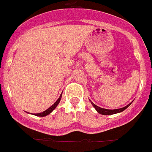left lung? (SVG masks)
<instances>
[{
  "label": "left lung",
  "instance_id": "1",
  "mask_svg": "<svg viewBox=\"0 0 152 152\" xmlns=\"http://www.w3.org/2000/svg\"><path fill=\"white\" fill-rule=\"evenodd\" d=\"M91 105L94 106V108L96 109V110L97 111L98 113L99 114H102V115H113V114H116V113H121L123 111L126 110V108L130 106L131 102L130 104H128L127 106H124L123 108H120V109H116V110H107V109H103V108H101V107H99L98 106L95 105L93 102H91Z\"/></svg>",
  "mask_w": 152,
  "mask_h": 152
}]
</instances>
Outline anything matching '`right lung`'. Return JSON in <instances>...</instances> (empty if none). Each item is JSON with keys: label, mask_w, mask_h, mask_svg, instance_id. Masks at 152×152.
Returning <instances> with one entry per match:
<instances>
[{"label": "right lung", "mask_w": 152, "mask_h": 152, "mask_svg": "<svg viewBox=\"0 0 152 152\" xmlns=\"http://www.w3.org/2000/svg\"><path fill=\"white\" fill-rule=\"evenodd\" d=\"M61 97H62V94H61V96H60V97H59L58 99L56 100L54 103L53 104L52 106L49 108V109H47L46 110L43 111L42 113H34L33 115H35V116H47V115H49L50 113H52L53 111L55 110V109H56V107L57 106V105L59 104V102H61Z\"/></svg>", "instance_id": "right-lung-1"}]
</instances>
